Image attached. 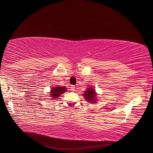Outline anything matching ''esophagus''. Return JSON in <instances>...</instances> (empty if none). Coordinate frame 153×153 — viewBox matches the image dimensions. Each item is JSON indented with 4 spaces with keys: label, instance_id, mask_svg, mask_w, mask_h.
Returning <instances> with one entry per match:
<instances>
[{
    "label": "esophagus",
    "instance_id": "1",
    "mask_svg": "<svg viewBox=\"0 0 153 153\" xmlns=\"http://www.w3.org/2000/svg\"><path fill=\"white\" fill-rule=\"evenodd\" d=\"M71 89L72 91H75V87L74 86V85H72V86H71Z\"/></svg>",
    "mask_w": 153,
    "mask_h": 153
}]
</instances>
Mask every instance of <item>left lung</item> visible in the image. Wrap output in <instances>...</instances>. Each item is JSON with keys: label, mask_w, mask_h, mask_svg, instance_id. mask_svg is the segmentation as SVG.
<instances>
[{"label": "left lung", "mask_w": 153, "mask_h": 153, "mask_svg": "<svg viewBox=\"0 0 153 153\" xmlns=\"http://www.w3.org/2000/svg\"><path fill=\"white\" fill-rule=\"evenodd\" d=\"M88 90L86 91H84V95L85 100H87V101H89L90 103H94L95 102V96H96V93L94 91L92 88H87Z\"/></svg>", "instance_id": "1"}]
</instances>
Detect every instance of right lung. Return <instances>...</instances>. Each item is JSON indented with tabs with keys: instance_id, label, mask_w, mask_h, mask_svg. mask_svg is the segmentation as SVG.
Masks as SVG:
<instances>
[{
	"instance_id": "right-lung-1",
	"label": "right lung",
	"mask_w": 153,
	"mask_h": 153,
	"mask_svg": "<svg viewBox=\"0 0 153 153\" xmlns=\"http://www.w3.org/2000/svg\"><path fill=\"white\" fill-rule=\"evenodd\" d=\"M66 87H57L55 88H53L51 91V97L52 99H56L58 98V97H60V95L62 94L63 93L66 92Z\"/></svg>"
}]
</instances>
